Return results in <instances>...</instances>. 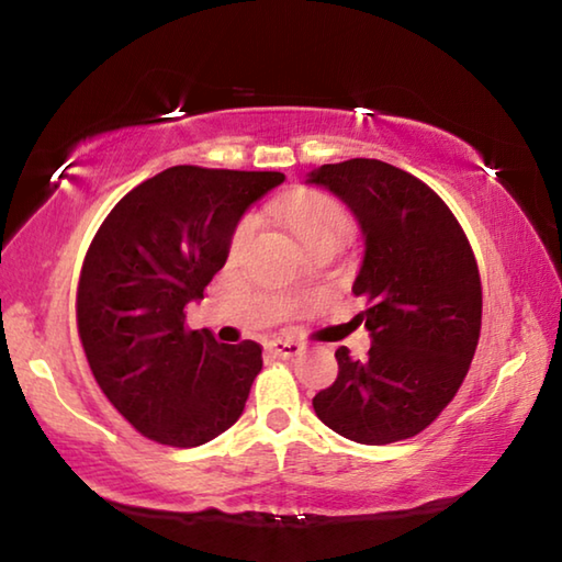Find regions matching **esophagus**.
Returning a JSON list of instances; mask_svg holds the SVG:
<instances>
[{
	"mask_svg": "<svg viewBox=\"0 0 562 562\" xmlns=\"http://www.w3.org/2000/svg\"><path fill=\"white\" fill-rule=\"evenodd\" d=\"M302 349H304V345H300V341H292V339H272V341H270V351H272V355L284 357V359L302 355Z\"/></svg>",
	"mask_w": 562,
	"mask_h": 562,
	"instance_id": "1",
	"label": "esophagus"
}]
</instances>
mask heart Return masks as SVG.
<instances>
[{"mask_svg": "<svg viewBox=\"0 0 562 562\" xmlns=\"http://www.w3.org/2000/svg\"><path fill=\"white\" fill-rule=\"evenodd\" d=\"M284 221H288L292 235L297 243L307 250V247L327 240H341L347 233V215L341 207L327 195H302L284 207ZM255 231V217H245L237 223L235 233L231 237V258L240 255L245 243L250 240Z\"/></svg>", "mask_w": 562, "mask_h": 562, "instance_id": "b5f03b06", "label": "heart"}]
</instances>
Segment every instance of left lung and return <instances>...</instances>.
Returning a JSON list of instances; mask_svg holds the SVG:
<instances>
[{
	"label": "left lung",
	"mask_w": 562,
	"mask_h": 562,
	"mask_svg": "<svg viewBox=\"0 0 562 562\" xmlns=\"http://www.w3.org/2000/svg\"><path fill=\"white\" fill-rule=\"evenodd\" d=\"M307 183L331 190L357 215L364 260L351 292L372 335L364 359L335 351V384L315 414L349 441L412 439L439 416L469 374L481 337V278L463 227L434 190L376 158L319 166Z\"/></svg>",
	"instance_id": "left-lung-1"
}]
</instances>
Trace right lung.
<instances>
[{
  "label": "right lung",
  "instance_id": "1",
  "mask_svg": "<svg viewBox=\"0 0 562 562\" xmlns=\"http://www.w3.org/2000/svg\"><path fill=\"white\" fill-rule=\"evenodd\" d=\"M274 170L173 166L113 205L83 258L76 325L101 392L150 441L193 449L240 418L262 347L188 329L243 213Z\"/></svg>",
  "mask_w": 562,
  "mask_h": 562
}]
</instances>
